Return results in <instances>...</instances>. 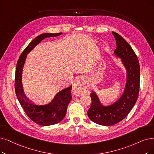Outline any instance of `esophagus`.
Masks as SVG:
<instances>
[{
    "instance_id": "esophagus-1",
    "label": "esophagus",
    "mask_w": 154,
    "mask_h": 154,
    "mask_svg": "<svg viewBox=\"0 0 154 154\" xmlns=\"http://www.w3.org/2000/svg\"><path fill=\"white\" fill-rule=\"evenodd\" d=\"M83 85V81L81 78H79L78 80L76 82L75 85H74L72 90L74 94L76 95L79 96L80 95H82L85 92V88Z\"/></svg>"
}]
</instances>
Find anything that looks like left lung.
Wrapping results in <instances>:
<instances>
[{
  "mask_svg": "<svg viewBox=\"0 0 154 154\" xmlns=\"http://www.w3.org/2000/svg\"><path fill=\"white\" fill-rule=\"evenodd\" d=\"M112 33L117 45L114 54L121 59L126 70V83L121 97L110 106H103L95 91L90 94L91 104L88 116L95 123L102 126H112L123 120L136 103L140 90V68L137 55L121 35Z\"/></svg>",
  "mask_w": 154,
  "mask_h": 154,
  "instance_id": "1",
  "label": "left lung"
}]
</instances>
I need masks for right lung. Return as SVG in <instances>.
<instances>
[{"label": "right lung", "mask_w": 154, "mask_h": 154, "mask_svg": "<svg viewBox=\"0 0 154 154\" xmlns=\"http://www.w3.org/2000/svg\"><path fill=\"white\" fill-rule=\"evenodd\" d=\"M43 33L38 35L29 43L17 60L15 75V91L18 100L24 112L35 123L42 126H50L62 121L66 116L67 106L71 101V86L59 91L53 100L46 105H36L29 100L24 92L22 84L23 68L29 52L39 43L48 37L57 36L62 34Z\"/></svg>", "instance_id": "obj_1"}]
</instances>
